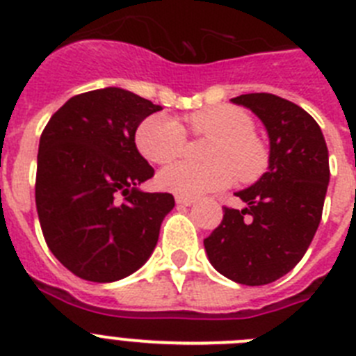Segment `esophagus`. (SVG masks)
I'll list each match as a JSON object with an SVG mask.
<instances>
[{
    "label": "esophagus",
    "instance_id": "obj_1",
    "mask_svg": "<svg viewBox=\"0 0 356 356\" xmlns=\"http://www.w3.org/2000/svg\"><path fill=\"white\" fill-rule=\"evenodd\" d=\"M176 203H178V205L188 207V205H193V203H194V197H188V196H176Z\"/></svg>",
    "mask_w": 356,
    "mask_h": 356
}]
</instances>
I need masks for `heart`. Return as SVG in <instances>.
Instances as JSON below:
<instances>
[{
  "label": "heart",
  "mask_w": 356,
  "mask_h": 356,
  "mask_svg": "<svg viewBox=\"0 0 356 356\" xmlns=\"http://www.w3.org/2000/svg\"><path fill=\"white\" fill-rule=\"evenodd\" d=\"M194 137L212 139L205 149L210 162L181 160L162 169L159 185L178 196H200L238 180H257L267 169L269 149L254 134V121L238 106L219 105L187 118ZM137 146L153 163H168L187 149V131L178 119L165 114L147 118L137 130Z\"/></svg>",
  "instance_id": "b5f03b06"
}]
</instances>
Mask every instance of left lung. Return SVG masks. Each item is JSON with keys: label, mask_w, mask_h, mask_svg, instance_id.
<instances>
[{"label": "left lung", "mask_w": 356, "mask_h": 356, "mask_svg": "<svg viewBox=\"0 0 356 356\" xmlns=\"http://www.w3.org/2000/svg\"><path fill=\"white\" fill-rule=\"evenodd\" d=\"M266 124L269 169L235 196L246 203L222 207L221 225L203 241L210 262L242 285H266L303 259L323 216L330 181L328 147L319 124L296 103L267 92L232 99Z\"/></svg>", "instance_id": "left-lung-1"}]
</instances>
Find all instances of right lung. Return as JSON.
<instances>
[{
  "label": "right lung",
  "instance_id": "add662e5",
  "mask_svg": "<svg viewBox=\"0 0 356 356\" xmlns=\"http://www.w3.org/2000/svg\"><path fill=\"white\" fill-rule=\"evenodd\" d=\"M159 110L130 90L106 87L72 96L42 130L39 222L51 253L78 278L115 282L155 250L175 197L137 188L155 169L135 146V131Z\"/></svg>",
  "mask_w": 356,
  "mask_h": 356
}]
</instances>
